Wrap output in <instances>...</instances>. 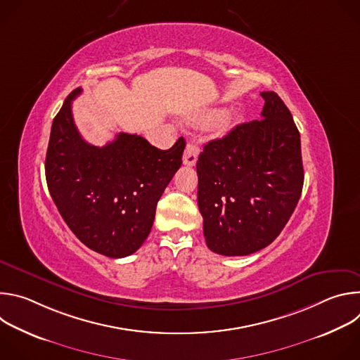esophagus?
Instances as JSON below:
<instances>
[{"label": "esophagus", "mask_w": 360, "mask_h": 360, "mask_svg": "<svg viewBox=\"0 0 360 360\" xmlns=\"http://www.w3.org/2000/svg\"><path fill=\"white\" fill-rule=\"evenodd\" d=\"M198 153H199V148L195 143H186V148L184 150L182 155V162L186 167H193L196 164L198 160Z\"/></svg>", "instance_id": "obj_1"}]
</instances>
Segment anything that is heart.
<instances>
[{
	"label": "heart",
	"instance_id": "heart-1",
	"mask_svg": "<svg viewBox=\"0 0 360 360\" xmlns=\"http://www.w3.org/2000/svg\"><path fill=\"white\" fill-rule=\"evenodd\" d=\"M192 121L195 124H211V128L218 132V134H224L228 129H231L233 127V124L238 121V115L232 114V112H226L219 115V111L217 110H210L200 112L198 115H195L192 118Z\"/></svg>",
	"mask_w": 360,
	"mask_h": 360
}]
</instances>
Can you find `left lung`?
I'll return each mask as SVG.
<instances>
[{"label": "left lung", "mask_w": 360, "mask_h": 360, "mask_svg": "<svg viewBox=\"0 0 360 360\" xmlns=\"http://www.w3.org/2000/svg\"><path fill=\"white\" fill-rule=\"evenodd\" d=\"M261 96L262 120L205 143L196 162L205 240L224 256L250 255L272 243L302 193L300 135L292 114L276 92Z\"/></svg>", "instance_id": "1"}]
</instances>
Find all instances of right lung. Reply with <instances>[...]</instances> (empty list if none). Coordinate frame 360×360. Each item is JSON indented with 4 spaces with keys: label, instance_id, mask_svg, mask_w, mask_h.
Wrapping results in <instances>:
<instances>
[{
    "label": "right lung",
    "instance_id": "obj_1",
    "mask_svg": "<svg viewBox=\"0 0 360 360\" xmlns=\"http://www.w3.org/2000/svg\"><path fill=\"white\" fill-rule=\"evenodd\" d=\"M74 89L51 127L45 158L48 191L74 232L89 249L125 258L148 238L157 203L182 164L179 138L171 149L136 134H117L104 146L88 143L72 118Z\"/></svg>",
    "mask_w": 360,
    "mask_h": 360
}]
</instances>
